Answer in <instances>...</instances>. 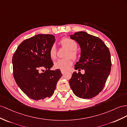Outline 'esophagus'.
Segmentation results:
<instances>
[{
  "instance_id": "esophagus-1",
  "label": "esophagus",
  "mask_w": 127,
  "mask_h": 127,
  "mask_svg": "<svg viewBox=\"0 0 127 127\" xmlns=\"http://www.w3.org/2000/svg\"><path fill=\"white\" fill-rule=\"evenodd\" d=\"M65 72H66L65 71H64V70H61V73H62L63 74H64Z\"/></svg>"
}]
</instances>
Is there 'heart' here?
<instances>
[{"label":"heart","instance_id":"obj_1","mask_svg":"<svg viewBox=\"0 0 127 127\" xmlns=\"http://www.w3.org/2000/svg\"><path fill=\"white\" fill-rule=\"evenodd\" d=\"M61 43L62 45L64 48H66L69 50L67 54L66 57L68 58H63V59H59L54 63V67L55 69H60L61 70H66L72 64V61L70 58L71 57L73 59H76L77 57V54L76 50L77 49V44L74 40L70 38L65 37L63 38L61 41ZM56 47L55 44H53L50 48L49 51V54L51 60H54L56 58Z\"/></svg>","mask_w":127,"mask_h":127}]
</instances>
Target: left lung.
I'll return each instance as SVG.
<instances>
[{
    "label": "left lung",
    "instance_id": "obj_1",
    "mask_svg": "<svg viewBox=\"0 0 127 127\" xmlns=\"http://www.w3.org/2000/svg\"><path fill=\"white\" fill-rule=\"evenodd\" d=\"M80 48V57L74 69L85 70V73L73 72L69 84L73 93L83 99H90L101 91L111 70L108 48L99 37L85 32L69 35Z\"/></svg>",
    "mask_w": 127,
    "mask_h": 127
}]
</instances>
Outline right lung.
I'll return each mask as SVG.
<instances>
[{
    "label": "right lung",
    "instance_id": "1",
    "mask_svg": "<svg viewBox=\"0 0 127 127\" xmlns=\"http://www.w3.org/2000/svg\"><path fill=\"white\" fill-rule=\"evenodd\" d=\"M55 40L53 35H36L22 41L13 56L15 82L32 99L39 100L50 97L62 77L60 70H50L54 64L49 51ZM42 68L46 70L41 73Z\"/></svg>",
    "mask_w": 127,
    "mask_h": 127
}]
</instances>
